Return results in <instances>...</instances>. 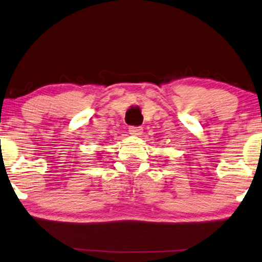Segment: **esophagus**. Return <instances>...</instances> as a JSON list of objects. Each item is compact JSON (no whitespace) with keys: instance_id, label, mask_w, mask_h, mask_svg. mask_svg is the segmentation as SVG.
<instances>
[{"instance_id":"esophagus-1","label":"esophagus","mask_w":262,"mask_h":262,"mask_svg":"<svg viewBox=\"0 0 262 262\" xmlns=\"http://www.w3.org/2000/svg\"><path fill=\"white\" fill-rule=\"evenodd\" d=\"M142 130H143V128L140 126H130L129 127V134H132V135L139 136L142 134Z\"/></svg>"}]
</instances>
